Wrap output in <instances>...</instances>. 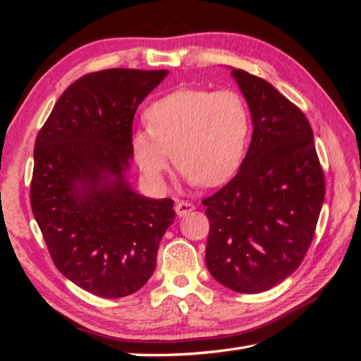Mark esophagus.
<instances>
[{
	"label": "esophagus",
	"mask_w": 361,
	"mask_h": 361,
	"mask_svg": "<svg viewBox=\"0 0 361 361\" xmlns=\"http://www.w3.org/2000/svg\"><path fill=\"white\" fill-rule=\"evenodd\" d=\"M194 209H195V206L192 203H189V202H180L175 208L176 216H178V217H185V216H188L189 212H192Z\"/></svg>",
	"instance_id": "34e87169"
}]
</instances>
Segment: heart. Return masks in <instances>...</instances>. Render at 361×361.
I'll list each match as a JSON object with an SVG mask.
<instances>
[{
    "instance_id": "b5f03b06",
    "label": "heart",
    "mask_w": 361,
    "mask_h": 361,
    "mask_svg": "<svg viewBox=\"0 0 361 361\" xmlns=\"http://www.w3.org/2000/svg\"><path fill=\"white\" fill-rule=\"evenodd\" d=\"M147 127L132 145L144 175L161 185L172 150L185 178L220 186L239 172L251 141V113L235 90L183 88L159 97L145 110Z\"/></svg>"
}]
</instances>
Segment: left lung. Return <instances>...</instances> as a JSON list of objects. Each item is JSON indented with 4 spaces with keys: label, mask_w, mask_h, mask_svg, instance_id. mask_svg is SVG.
I'll list each match as a JSON object with an SVG mask.
<instances>
[{
    "label": "left lung",
    "mask_w": 361,
    "mask_h": 361,
    "mask_svg": "<svg viewBox=\"0 0 361 361\" xmlns=\"http://www.w3.org/2000/svg\"><path fill=\"white\" fill-rule=\"evenodd\" d=\"M233 75L255 128L239 173L202 202L209 219L204 257L221 286L260 293L288 278L307 255L326 183L304 113L257 75Z\"/></svg>",
    "instance_id": "left-lung-1"
}]
</instances>
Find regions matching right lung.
Listing matches in <instances>:
<instances>
[{
	"label": "right lung",
	"mask_w": 361,
	"mask_h": 361,
	"mask_svg": "<svg viewBox=\"0 0 361 361\" xmlns=\"http://www.w3.org/2000/svg\"><path fill=\"white\" fill-rule=\"evenodd\" d=\"M167 75L128 68L82 75L37 135L30 206L57 270L101 298L140 290L175 219L171 198L130 188L137 106Z\"/></svg>",
	"instance_id": "right-lung-1"
}]
</instances>
